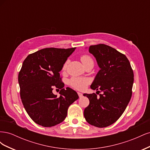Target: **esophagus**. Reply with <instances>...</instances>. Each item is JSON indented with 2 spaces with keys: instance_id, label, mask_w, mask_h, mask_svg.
Instances as JSON below:
<instances>
[{
  "instance_id": "34e87169",
  "label": "esophagus",
  "mask_w": 150,
  "mask_h": 150,
  "mask_svg": "<svg viewBox=\"0 0 150 150\" xmlns=\"http://www.w3.org/2000/svg\"><path fill=\"white\" fill-rule=\"evenodd\" d=\"M78 96H79V98H81V97H82V96H83V94L82 93H79V92H78Z\"/></svg>"
}]
</instances>
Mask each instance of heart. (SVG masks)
Listing matches in <instances>:
<instances>
[{
	"label": "heart",
	"instance_id": "heart-1",
	"mask_svg": "<svg viewBox=\"0 0 150 150\" xmlns=\"http://www.w3.org/2000/svg\"><path fill=\"white\" fill-rule=\"evenodd\" d=\"M81 61L83 63L84 66L88 65L90 63L94 64V61L93 58L88 54H84L81 56ZM69 60H66L62 66V70L64 71L66 70L68 64H69ZM90 83V79L87 78H78V77H73L69 80V84L72 88L77 89L78 90H83L86 86H87Z\"/></svg>",
	"mask_w": 150,
	"mask_h": 150
}]
</instances>
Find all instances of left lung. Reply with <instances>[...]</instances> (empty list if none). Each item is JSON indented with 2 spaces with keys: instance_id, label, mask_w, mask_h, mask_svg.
Returning a JSON list of instances; mask_svg holds the SVG:
<instances>
[{
  "instance_id": "1",
  "label": "left lung",
  "mask_w": 150,
  "mask_h": 150,
  "mask_svg": "<svg viewBox=\"0 0 150 150\" xmlns=\"http://www.w3.org/2000/svg\"><path fill=\"white\" fill-rule=\"evenodd\" d=\"M89 52L101 68L91 88L104 93L99 98L96 93L83 94L89 100L84 116L90 125L104 128L118 120L128 106L132 96L133 71L125 54L108 45H92Z\"/></svg>"
}]
</instances>
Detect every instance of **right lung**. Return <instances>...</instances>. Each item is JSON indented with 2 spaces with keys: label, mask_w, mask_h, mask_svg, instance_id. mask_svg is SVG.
<instances>
[{
  "label": "right lung",
  "mask_w": 150,
  "mask_h": 150,
  "mask_svg": "<svg viewBox=\"0 0 150 150\" xmlns=\"http://www.w3.org/2000/svg\"><path fill=\"white\" fill-rule=\"evenodd\" d=\"M76 47H49L30 54L18 76L20 95L26 112L36 123L44 127L59 124L67 116L68 108L79 98L70 88H64L59 72ZM61 89L60 96L52 93Z\"/></svg>",
  "instance_id": "obj_1"
}]
</instances>
